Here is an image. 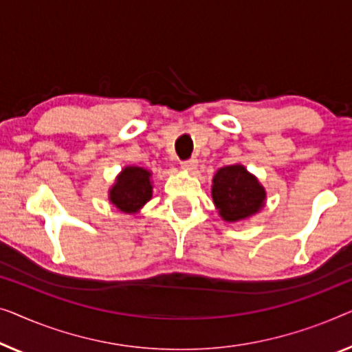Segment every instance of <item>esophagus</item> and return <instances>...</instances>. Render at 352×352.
<instances>
[{"label": "esophagus", "instance_id": "obj_1", "mask_svg": "<svg viewBox=\"0 0 352 352\" xmlns=\"http://www.w3.org/2000/svg\"><path fill=\"white\" fill-rule=\"evenodd\" d=\"M197 167V160L196 157H190V160L182 161V169H185L188 172H192Z\"/></svg>", "mask_w": 352, "mask_h": 352}]
</instances>
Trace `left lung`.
Returning a JSON list of instances; mask_svg holds the SVG:
<instances>
[{"label":"left lung","mask_w":352,"mask_h":352,"mask_svg":"<svg viewBox=\"0 0 352 352\" xmlns=\"http://www.w3.org/2000/svg\"><path fill=\"white\" fill-rule=\"evenodd\" d=\"M212 197L226 221H237L254 215L263 206L265 190L242 166H228L217 172Z\"/></svg>","instance_id":"left-lung-1"}]
</instances>
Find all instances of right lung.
<instances>
[{
    "instance_id": "1",
    "label": "right lung",
    "mask_w": 352,
    "mask_h": 352,
    "mask_svg": "<svg viewBox=\"0 0 352 352\" xmlns=\"http://www.w3.org/2000/svg\"><path fill=\"white\" fill-rule=\"evenodd\" d=\"M150 172L142 167H126L110 191V201L118 209L133 214L151 199Z\"/></svg>"
}]
</instances>
